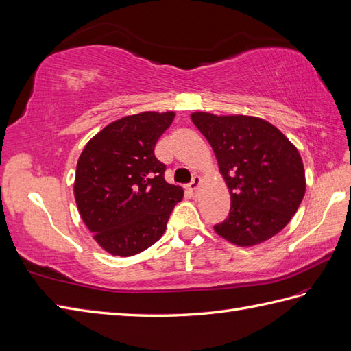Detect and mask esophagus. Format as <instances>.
I'll list each match as a JSON object with an SVG mask.
<instances>
[{
    "instance_id": "obj_1",
    "label": "esophagus",
    "mask_w": 351,
    "mask_h": 351,
    "mask_svg": "<svg viewBox=\"0 0 351 351\" xmlns=\"http://www.w3.org/2000/svg\"><path fill=\"white\" fill-rule=\"evenodd\" d=\"M201 182H202V178H201L199 176H195V177L192 178V182H191L189 184H187V189H189V192L195 193L196 191H198V187H199Z\"/></svg>"
}]
</instances>
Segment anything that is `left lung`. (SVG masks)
Here are the masks:
<instances>
[{
	"label": "left lung",
	"instance_id": "1",
	"mask_svg": "<svg viewBox=\"0 0 351 351\" xmlns=\"http://www.w3.org/2000/svg\"><path fill=\"white\" fill-rule=\"evenodd\" d=\"M215 152L230 193L228 217L216 234L240 247L269 240L299 208L305 171L298 149L274 125L253 116L191 114Z\"/></svg>",
	"mask_w": 351,
	"mask_h": 351
}]
</instances>
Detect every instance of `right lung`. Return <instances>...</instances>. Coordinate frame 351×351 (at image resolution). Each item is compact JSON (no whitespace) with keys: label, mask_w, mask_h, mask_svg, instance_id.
<instances>
[{"label":"right lung","mask_w":351,"mask_h":351,"mask_svg":"<svg viewBox=\"0 0 351 351\" xmlns=\"http://www.w3.org/2000/svg\"><path fill=\"white\" fill-rule=\"evenodd\" d=\"M174 111H143L101 130L77 162L74 198L84 225L110 254L134 256L164 235L183 189L165 182L155 156Z\"/></svg>","instance_id":"obj_1"}]
</instances>
